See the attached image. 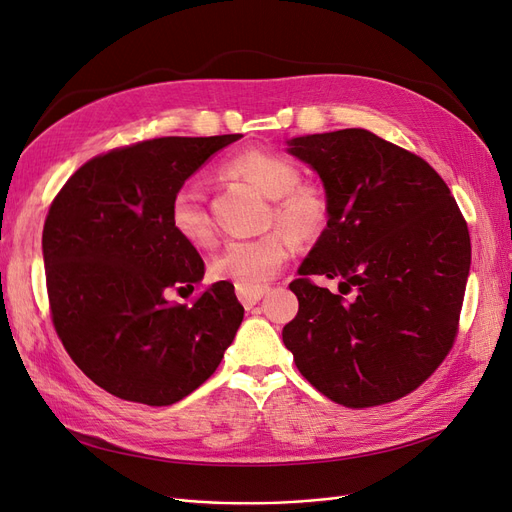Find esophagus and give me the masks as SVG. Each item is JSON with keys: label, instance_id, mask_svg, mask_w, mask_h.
Segmentation results:
<instances>
[{"label": "esophagus", "instance_id": "1", "mask_svg": "<svg viewBox=\"0 0 512 512\" xmlns=\"http://www.w3.org/2000/svg\"><path fill=\"white\" fill-rule=\"evenodd\" d=\"M269 292V288H260V290H241V288H237V297H239V301L250 309L252 305H256L262 297H265V294Z\"/></svg>", "mask_w": 512, "mask_h": 512}]
</instances>
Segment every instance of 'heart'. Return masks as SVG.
I'll list each match as a JSON object with an SVG mask.
<instances>
[{
  "mask_svg": "<svg viewBox=\"0 0 512 512\" xmlns=\"http://www.w3.org/2000/svg\"><path fill=\"white\" fill-rule=\"evenodd\" d=\"M226 170L271 198L269 222L282 230L230 241L213 258L211 275L241 290H260L286 265L292 252L290 239L299 245H309L327 232L333 215V198L327 185L301 179L299 164L275 151H241L226 164ZM168 220L177 235L192 247H211L215 243V226L205 196L192 188L175 192L170 200Z\"/></svg>",
  "mask_w": 512,
  "mask_h": 512,
  "instance_id": "obj_1",
  "label": "heart"
}]
</instances>
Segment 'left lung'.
I'll list each match as a JSON object with an SVG mask.
<instances>
[{
  "label": "left lung",
  "instance_id": "1",
  "mask_svg": "<svg viewBox=\"0 0 512 512\" xmlns=\"http://www.w3.org/2000/svg\"><path fill=\"white\" fill-rule=\"evenodd\" d=\"M288 151L320 175L333 215L290 282L299 314L284 344L301 376L335 404L406 397L455 344L472 258L468 224L436 170L374 132L299 136ZM312 274L342 279L340 294L316 287Z\"/></svg>",
  "mask_w": 512,
  "mask_h": 512
}]
</instances>
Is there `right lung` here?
Segmentation results:
<instances>
[{
    "instance_id": "obj_1",
    "label": "right lung",
    "mask_w": 512,
    "mask_h": 512,
    "mask_svg": "<svg viewBox=\"0 0 512 512\" xmlns=\"http://www.w3.org/2000/svg\"><path fill=\"white\" fill-rule=\"evenodd\" d=\"M241 134L162 136L85 162L53 198L42 230L53 327L106 393L170 406L196 391L235 339L243 305L215 282L192 305L168 301L205 275L170 226V200Z\"/></svg>"
}]
</instances>
